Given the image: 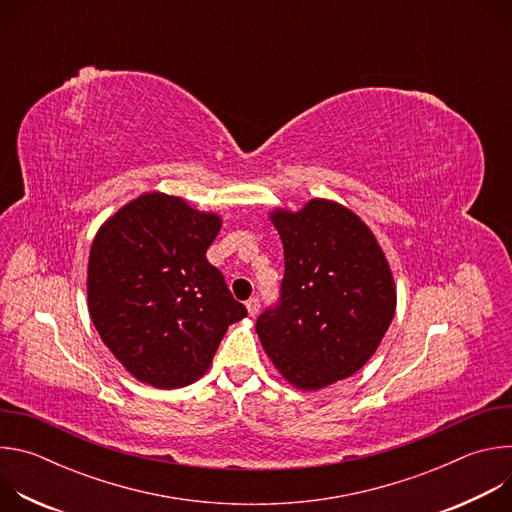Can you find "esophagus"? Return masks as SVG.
<instances>
[{
	"label": "esophagus",
	"instance_id": "esophagus-1",
	"mask_svg": "<svg viewBox=\"0 0 512 512\" xmlns=\"http://www.w3.org/2000/svg\"><path fill=\"white\" fill-rule=\"evenodd\" d=\"M247 312H249V316L251 318H255L257 314H259V308H261V304H259V298H251V300H247Z\"/></svg>",
	"mask_w": 512,
	"mask_h": 512
}]
</instances>
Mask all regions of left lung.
Returning <instances> with one entry per match:
<instances>
[{
	"label": "left lung",
	"mask_w": 512,
	"mask_h": 512,
	"mask_svg": "<svg viewBox=\"0 0 512 512\" xmlns=\"http://www.w3.org/2000/svg\"><path fill=\"white\" fill-rule=\"evenodd\" d=\"M269 218L285 273L279 304L255 330L287 383L318 391L354 375L379 348L397 306L393 273L373 231L338 202L314 198Z\"/></svg>",
	"instance_id": "1"
}]
</instances>
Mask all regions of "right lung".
I'll use <instances>...</instances> for the list:
<instances>
[{
    "label": "right lung",
    "mask_w": 512,
    "mask_h": 512,
    "mask_svg": "<svg viewBox=\"0 0 512 512\" xmlns=\"http://www.w3.org/2000/svg\"><path fill=\"white\" fill-rule=\"evenodd\" d=\"M221 216L148 192L97 231L87 275L91 320L137 381L178 389L200 379L227 328L247 316L206 259Z\"/></svg>",
    "instance_id": "obj_1"
}]
</instances>
